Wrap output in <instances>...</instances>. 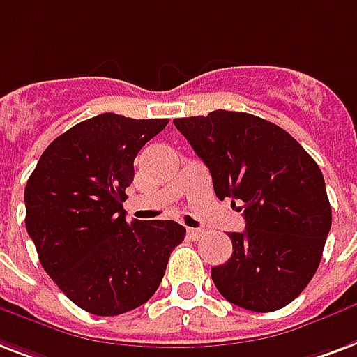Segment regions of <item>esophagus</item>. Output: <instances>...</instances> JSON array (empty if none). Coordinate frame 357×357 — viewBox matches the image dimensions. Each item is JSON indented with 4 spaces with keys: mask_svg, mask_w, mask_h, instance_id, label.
I'll list each match as a JSON object with an SVG mask.
<instances>
[{
    "mask_svg": "<svg viewBox=\"0 0 357 357\" xmlns=\"http://www.w3.org/2000/svg\"><path fill=\"white\" fill-rule=\"evenodd\" d=\"M187 236L192 239H200L204 236V230H200V228H187Z\"/></svg>",
    "mask_w": 357,
    "mask_h": 357,
    "instance_id": "1",
    "label": "esophagus"
}]
</instances>
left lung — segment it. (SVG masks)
Here are the masks:
<instances>
[{
    "mask_svg": "<svg viewBox=\"0 0 357 357\" xmlns=\"http://www.w3.org/2000/svg\"><path fill=\"white\" fill-rule=\"evenodd\" d=\"M174 125L209 168L217 198L243 211V232L228 234L232 257L211 269L215 287L241 309H282L317 273L330 234L320 168L287 130L252 114L215 110Z\"/></svg>",
    "mask_w": 357,
    "mask_h": 357,
    "instance_id": "1",
    "label": "left lung"
}]
</instances>
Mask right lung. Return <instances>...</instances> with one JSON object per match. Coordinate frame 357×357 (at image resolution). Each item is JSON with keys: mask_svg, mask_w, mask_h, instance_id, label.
Returning <instances> with one entry per match:
<instances>
[{"mask_svg": "<svg viewBox=\"0 0 357 357\" xmlns=\"http://www.w3.org/2000/svg\"><path fill=\"white\" fill-rule=\"evenodd\" d=\"M167 123L112 112L80 121L45 149L27 179L26 228L40 266L91 314L144 305L185 238L174 221L125 219L136 155Z\"/></svg>", "mask_w": 357, "mask_h": 357, "instance_id": "obj_1", "label": "right lung"}]
</instances>
